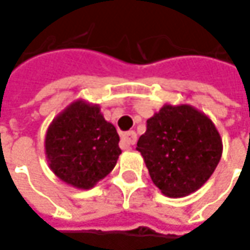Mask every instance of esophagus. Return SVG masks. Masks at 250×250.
Listing matches in <instances>:
<instances>
[{"instance_id": "34e87169", "label": "esophagus", "mask_w": 250, "mask_h": 250, "mask_svg": "<svg viewBox=\"0 0 250 250\" xmlns=\"http://www.w3.org/2000/svg\"><path fill=\"white\" fill-rule=\"evenodd\" d=\"M136 139H138V136H136L135 130H129V132L124 133L122 138H121V147L122 149H128V147L133 146L136 143Z\"/></svg>"}]
</instances>
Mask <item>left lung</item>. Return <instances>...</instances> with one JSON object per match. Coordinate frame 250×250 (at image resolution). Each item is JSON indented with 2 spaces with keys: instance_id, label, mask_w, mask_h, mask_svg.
<instances>
[{
  "instance_id": "1",
  "label": "left lung",
  "mask_w": 250,
  "mask_h": 250,
  "mask_svg": "<svg viewBox=\"0 0 250 250\" xmlns=\"http://www.w3.org/2000/svg\"><path fill=\"white\" fill-rule=\"evenodd\" d=\"M136 150L161 193L182 197L211 177L223 154V142L206 114L188 104H166L147 120Z\"/></svg>"
}]
</instances>
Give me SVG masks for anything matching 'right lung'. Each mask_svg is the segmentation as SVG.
Here are the masks:
<instances>
[{
  "label": "right lung",
  "mask_w": 250,
  "mask_h": 250,
  "mask_svg": "<svg viewBox=\"0 0 250 250\" xmlns=\"http://www.w3.org/2000/svg\"><path fill=\"white\" fill-rule=\"evenodd\" d=\"M120 136L104 120L97 104L73 101L51 122L45 135V156L61 181L90 189L107 177L120 157Z\"/></svg>",
  "instance_id": "right-lung-1"
}]
</instances>
